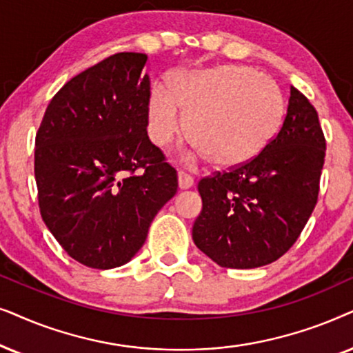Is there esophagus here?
<instances>
[{
  "instance_id": "34e87169",
  "label": "esophagus",
  "mask_w": 353,
  "mask_h": 353,
  "mask_svg": "<svg viewBox=\"0 0 353 353\" xmlns=\"http://www.w3.org/2000/svg\"><path fill=\"white\" fill-rule=\"evenodd\" d=\"M177 181H179V189H182V190L190 189V187L194 185V177H192L190 174L184 172V171L179 172V176H177Z\"/></svg>"
}]
</instances>
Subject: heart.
<instances>
[{
	"label": "heart",
	"mask_w": 353,
	"mask_h": 353,
	"mask_svg": "<svg viewBox=\"0 0 353 353\" xmlns=\"http://www.w3.org/2000/svg\"><path fill=\"white\" fill-rule=\"evenodd\" d=\"M168 88L150 93V137L159 147L168 145L184 130L182 112L196 152L216 166L250 161L283 125L285 105L279 85L247 65L177 70L169 75Z\"/></svg>",
	"instance_id": "1"
}]
</instances>
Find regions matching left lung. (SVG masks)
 Wrapping results in <instances>:
<instances>
[{"label":"left lung","mask_w":353,"mask_h":353,"mask_svg":"<svg viewBox=\"0 0 353 353\" xmlns=\"http://www.w3.org/2000/svg\"><path fill=\"white\" fill-rule=\"evenodd\" d=\"M324 154L318 112L290 87L288 114L272 142L242 166L199 182L203 206L192 229L195 245L223 268L278 260L313 213Z\"/></svg>","instance_id":"obj_1"}]
</instances>
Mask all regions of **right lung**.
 <instances>
[{
    "instance_id": "1",
    "label": "right lung",
    "mask_w": 353,
    "mask_h": 353,
    "mask_svg": "<svg viewBox=\"0 0 353 353\" xmlns=\"http://www.w3.org/2000/svg\"><path fill=\"white\" fill-rule=\"evenodd\" d=\"M143 53H117L70 79L35 139L40 213L59 245L95 270L132 260L176 195L177 172L150 142Z\"/></svg>"
}]
</instances>
